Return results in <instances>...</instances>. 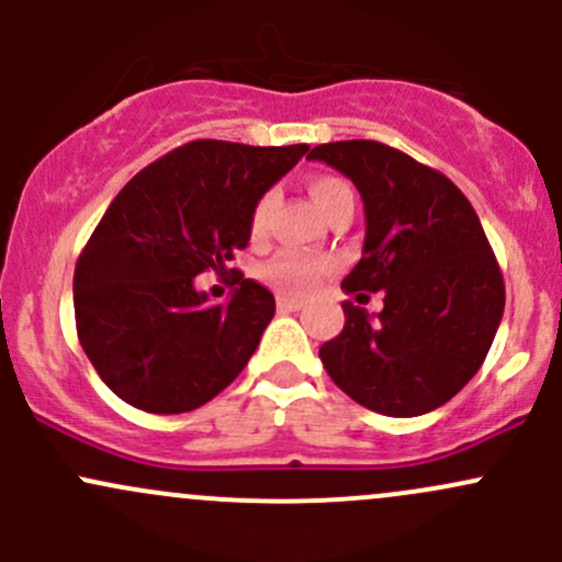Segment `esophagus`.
<instances>
[{
	"instance_id": "34e87169",
	"label": "esophagus",
	"mask_w": 562,
	"mask_h": 562,
	"mask_svg": "<svg viewBox=\"0 0 562 562\" xmlns=\"http://www.w3.org/2000/svg\"><path fill=\"white\" fill-rule=\"evenodd\" d=\"M277 310H280V313H296V310H302V299L277 296Z\"/></svg>"
}]
</instances>
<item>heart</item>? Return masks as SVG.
<instances>
[{"instance_id":"obj_1","label":"heart","mask_w":562,"mask_h":562,"mask_svg":"<svg viewBox=\"0 0 562 562\" xmlns=\"http://www.w3.org/2000/svg\"><path fill=\"white\" fill-rule=\"evenodd\" d=\"M307 192L323 217H331L339 206L353 203V190H350L348 181L339 179V176H313V179L307 181ZM271 209H274V192H263V195L252 203V212H249V234H252V239H260V236L266 234ZM326 271V260L302 252H282L263 266V280L269 282L271 288H277L280 293H285V296H302V293L313 291L315 282L321 280Z\"/></svg>"}]
</instances>
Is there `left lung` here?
Returning a JSON list of instances; mask_svg holds the SVG:
<instances>
[{
	"label": "left lung",
	"instance_id": "8db88e82",
	"mask_svg": "<svg viewBox=\"0 0 562 562\" xmlns=\"http://www.w3.org/2000/svg\"><path fill=\"white\" fill-rule=\"evenodd\" d=\"M307 160L348 176L364 201V252L342 288L383 293L378 315L342 304V331L321 345L328 378L383 416L446 405L484 364L506 307L479 214L449 176L378 140L321 144Z\"/></svg>",
	"mask_w": 562,
	"mask_h": 562
}]
</instances>
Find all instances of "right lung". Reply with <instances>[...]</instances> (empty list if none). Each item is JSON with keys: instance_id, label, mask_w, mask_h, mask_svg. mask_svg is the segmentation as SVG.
Masks as SVG:
<instances>
[{"instance_id": "right-lung-1", "label": "right lung", "mask_w": 562, "mask_h": 562, "mask_svg": "<svg viewBox=\"0 0 562 562\" xmlns=\"http://www.w3.org/2000/svg\"><path fill=\"white\" fill-rule=\"evenodd\" d=\"M310 151L307 144L190 140L122 187L72 277L83 353L119 400L187 413L236 381L274 317L269 288L234 271L228 304L195 288L228 271L249 241L252 203Z\"/></svg>"}]
</instances>
